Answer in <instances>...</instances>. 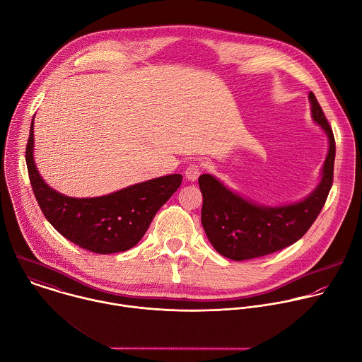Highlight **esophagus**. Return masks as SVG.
Returning a JSON list of instances; mask_svg holds the SVG:
<instances>
[{
    "instance_id": "obj_1",
    "label": "esophagus",
    "mask_w": 362,
    "mask_h": 362,
    "mask_svg": "<svg viewBox=\"0 0 362 362\" xmlns=\"http://www.w3.org/2000/svg\"><path fill=\"white\" fill-rule=\"evenodd\" d=\"M200 172H202L200 166L196 165V163H192V165L187 166L185 175H186V179H187L189 182H196L197 177H199V175H200Z\"/></svg>"
}]
</instances>
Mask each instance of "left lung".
Here are the masks:
<instances>
[{"mask_svg":"<svg viewBox=\"0 0 362 362\" xmlns=\"http://www.w3.org/2000/svg\"><path fill=\"white\" fill-rule=\"evenodd\" d=\"M313 121L329 138L320 182L303 200L282 206L258 204L228 189L213 175L199 177L203 194L202 224L214 250L234 261L252 259L299 241L320 214L333 185L336 141L325 112L309 93Z\"/></svg>","mask_w":362,"mask_h":362,"instance_id":"8db88e82","label":"left lung"}]
</instances>
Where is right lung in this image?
<instances>
[{
	"label": "right lung",
	"mask_w": 362,
	"mask_h": 362,
	"mask_svg": "<svg viewBox=\"0 0 362 362\" xmlns=\"http://www.w3.org/2000/svg\"><path fill=\"white\" fill-rule=\"evenodd\" d=\"M25 158L33 194L46 220L64 238L95 254L124 252L136 245L183 179L176 173L100 197L64 196L53 190L37 172L33 159V119Z\"/></svg>",
	"instance_id": "1"
}]
</instances>
